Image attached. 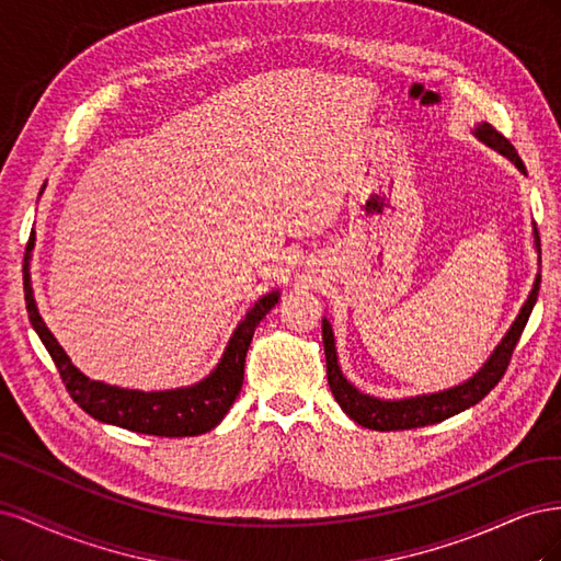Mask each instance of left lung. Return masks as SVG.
<instances>
[{
  "mask_svg": "<svg viewBox=\"0 0 561 561\" xmlns=\"http://www.w3.org/2000/svg\"><path fill=\"white\" fill-rule=\"evenodd\" d=\"M474 135H478V138L482 142H486L489 147L499 149L501 154H505L519 168L522 173H526V168H524V163L517 154V149L494 126L482 124V126L474 128ZM534 233H536V248L540 252L538 231H534ZM538 290H540V276H536L534 290L522 307L517 320L513 322V328L507 330V334L503 336V342L499 344V348L491 353V358L486 360V365L470 381L456 386V388H449V390H443V393L419 396V398H407V400H379V398L360 393L358 388H353L344 379L342 369H339V365H336L332 328H330V322L322 318V344H325L328 383H330L334 400L355 423H360V426L371 428V431L421 428V426H431V423H439V421H445V419H449L458 412L468 410V407L484 400V396H489V390L503 379L507 365H511L513 351H515L519 336L526 328V320H529V316L534 311V304L538 299Z\"/></svg>",
  "mask_w": 561,
  "mask_h": 561,
  "instance_id": "obj_1",
  "label": "left lung"
}]
</instances>
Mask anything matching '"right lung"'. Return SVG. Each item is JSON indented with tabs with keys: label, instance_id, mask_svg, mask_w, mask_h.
Wrapping results in <instances>:
<instances>
[{
	"label": "right lung",
	"instance_id": "add662e5",
	"mask_svg": "<svg viewBox=\"0 0 561 561\" xmlns=\"http://www.w3.org/2000/svg\"><path fill=\"white\" fill-rule=\"evenodd\" d=\"M35 243H27V252ZM25 252V262L30 254ZM27 264H23V285H25V307L32 328L39 334L42 344L46 346L50 360L56 363L58 375L67 388L70 398L81 407L83 412L93 419L112 423V426L126 428L133 433L159 435V437H192L213 431L219 421L225 419L233 400L239 398L243 386L245 353L250 348L254 328L260 320L276 307L278 293H268L248 311L245 320L236 328L229 339V346L222 360L215 367L208 379L198 381L190 388L178 390H159V393H142V390H128L118 386H107L103 381H91L70 363L56 336L48 332L44 320L37 311L35 297H32V285Z\"/></svg>",
	"mask_w": 561,
	"mask_h": 561
}]
</instances>
